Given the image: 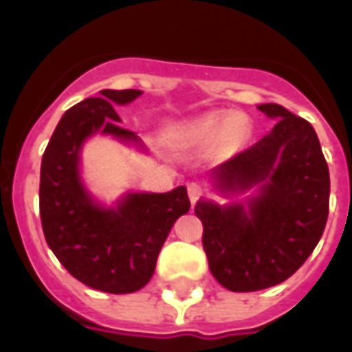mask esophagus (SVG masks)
Wrapping results in <instances>:
<instances>
[{"instance_id":"34e87169","label":"esophagus","mask_w":352,"mask_h":352,"mask_svg":"<svg viewBox=\"0 0 352 352\" xmlns=\"http://www.w3.org/2000/svg\"><path fill=\"white\" fill-rule=\"evenodd\" d=\"M201 196H204V188H201L198 183L188 184V198H190L192 206H194V204H196V201H198Z\"/></svg>"}]
</instances>
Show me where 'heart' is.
<instances>
[{
	"mask_svg": "<svg viewBox=\"0 0 352 352\" xmlns=\"http://www.w3.org/2000/svg\"><path fill=\"white\" fill-rule=\"evenodd\" d=\"M249 135V122L243 116H232L226 111H213L179 126L173 138L181 146H206L214 139L224 153H232Z\"/></svg>",
	"mask_w": 352,
	"mask_h": 352,
	"instance_id": "1",
	"label": "heart"
}]
</instances>
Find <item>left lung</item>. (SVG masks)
I'll list each match as a JSON object with an SVG mask.
<instances>
[{
    "mask_svg": "<svg viewBox=\"0 0 352 352\" xmlns=\"http://www.w3.org/2000/svg\"><path fill=\"white\" fill-rule=\"evenodd\" d=\"M258 109L277 124L221 164L214 177L224 192L262 183L260 196L249 211L206 199L194 207L209 270L232 292L275 287L294 275L317 247L330 207V173L313 126L277 103Z\"/></svg>",
    "mask_w": 352,
    "mask_h": 352,
    "instance_id": "obj_1",
    "label": "left lung"
}]
</instances>
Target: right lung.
<instances>
[{"mask_svg": "<svg viewBox=\"0 0 352 352\" xmlns=\"http://www.w3.org/2000/svg\"><path fill=\"white\" fill-rule=\"evenodd\" d=\"M139 90H101L65 111L45 148L39 183L43 234L60 264L87 287L109 292H138L151 280L169 230L188 213L184 186L166 194H130L116 209L96 206L79 179L82 141L100 130L138 141L118 126L115 105L130 103Z\"/></svg>", "mask_w": 352, "mask_h": 352, "instance_id": "1", "label": "right lung"}]
</instances>
